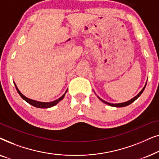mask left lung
Wrapping results in <instances>:
<instances>
[{
  "mask_svg": "<svg viewBox=\"0 0 159 159\" xmlns=\"http://www.w3.org/2000/svg\"><path fill=\"white\" fill-rule=\"evenodd\" d=\"M146 84H147V82H146ZM146 84H145V85L144 88H143L142 89V90H141L140 92L135 97H134L133 98H132L131 100H129V101H127V102H125V103H108V102H106V101H103V100H102V99L101 98H99L98 96V98H99L100 100H101V101H103V103H105L106 104H107V105H109V106H114V107H125V106H128V105H129V104H131L132 103H133V102H134V101H135L136 99H138V98L140 96V95L143 93V90H145V86H146Z\"/></svg>",
  "mask_w": 159,
  "mask_h": 159,
  "instance_id": "left-lung-1",
  "label": "left lung"
}]
</instances>
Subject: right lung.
Wrapping results in <instances>:
<instances>
[{"label": "right lung", "instance_id": "1", "mask_svg": "<svg viewBox=\"0 0 159 159\" xmlns=\"http://www.w3.org/2000/svg\"><path fill=\"white\" fill-rule=\"evenodd\" d=\"M15 84V87H16V89L17 90V92H18V93L19 95H20V96L22 98L25 100V101H27L28 103H30V105L33 106H34V107H37V108H51L52 107V106H56V104H57L58 102H59L60 101H61V100L64 98V96H65V94H66L67 90L65 92V93L64 95H62L61 97H60L59 98L56 100V101H52V102H48V103H45V102H40V101H34V100H32V99H30L28 98H27L26 96H25L22 93H21L20 91L19 90V89L17 88V87L16 85V84L14 83Z\"/></svg>", "mask_w": 159, "mask_h": 159}]
</instances>
